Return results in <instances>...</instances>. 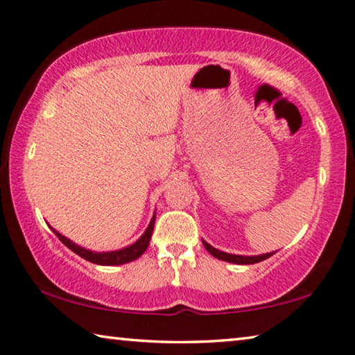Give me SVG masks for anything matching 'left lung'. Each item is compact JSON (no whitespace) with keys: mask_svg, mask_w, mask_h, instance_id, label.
<instances>
[{"mask_svg":"<svg viewBox=\"0 0 355 355\" xmlns=\"http://www.w3.org/2000/svg\"><path fill=\"white\" fill-rule=\"evenodd\" d=\"M203 245H205V249L211 254L214 258H218V260L222 261H228V263H235V264H254V263H260L263 260H266V258L272 257L275 252H269V254H263V255H235V254H227V252H222L219 249L213 248L211 244H208L207 241H203Z\"/></svg>","mask_w":355,"mask_h":355,"instance_id":"left-lung-1","label":"left lung"}]
</instances>
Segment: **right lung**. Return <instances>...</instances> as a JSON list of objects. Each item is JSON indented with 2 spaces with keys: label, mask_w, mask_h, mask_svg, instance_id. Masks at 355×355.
Returning <instances> with one entry per match:
<instances>
[{
  "label": "right lung",
  "mask_w": 355,
  "mask_h": 355,
  "mask_svg": "<svg viewBox=\"0 0 355 355\" xmlns=\"http://www.w3.org/2000/svg\"><path fill=\"white\" fill-rule=\"evenodd\" d=\"M155 218L156 214H153L152 220H150L148 227L146 228V232L142 233V236L137 239L136 243H133L128 248L119 249V250H111V252H94L89 249H84L81 245L75 244L73 241H70L69 238H65L61 233L56 232L55 228H51L55 232V235L61 239V243L67 245L70 250H73L76 255H80L84 260L95 263V264H101V266H117V264H125L130 261H135L136 258H139L144 252L147 250L148 244H150V238H152L153 233V227H155Z\"/></svg>",
  "instance_id": "1"
}]
</instances>
